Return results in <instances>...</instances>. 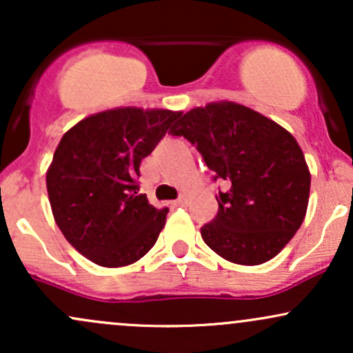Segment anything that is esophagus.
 <instances>
[{
	"label": "esophagus",
	"instance_id": "esophagus-1",
	"mask_svg": "<svg viewBox=\"0 0 353 353\" xmlns=\"http://www.w3.org/2000/svg\"><path fill=\"white\" fill-rule=\"evenodd\" d=\"M188 202H189V197L184 194V196H179V199L174 201L172 204L176 205V208H185V205H188Z\"/></svg>",
	"mask_w": 353,
	"mask_h": 353
}]
</instances>
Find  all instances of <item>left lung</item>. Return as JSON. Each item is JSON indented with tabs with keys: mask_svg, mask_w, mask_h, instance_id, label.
I'll list each match as a JSON object with an SVG mask.
<instances>
[{
	"mask_svg": "<svg viewBox=\"0 0 353 353\" xmlns=\"http://www.w3.org/2000/svg\"><path fill=\"white\" fill-rule=\"evenodd\" d=\"M202 154L219 190L217 216L201 228L214 252L241 265L270 261L302 225L310 172L289 131L242 104L221 101L190 109L174 124Z\"/></svg>",
	"mask_w": 353,
	"mask_h": 353,
	"instance_id": "1",
	"label": "left lung"
}]
</instances>
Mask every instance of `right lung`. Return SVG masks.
<instances>
[{"label": "right lung", "instance_id": "obj_1", "mask_svg": "<svg viewBox=\"0 0 353 353\" xmlns=\"http://www.w3.org/2000/svg\"><path fill=\"white\" fill-rule=\"evenodd\" d=\"M181 112L116 108L79 121L63 136L46 172L56 224L103 267L134 264L156 244L169 209L137 194L139 165Z\"/></svg>", "mask_w": 353, "mask_h": 353}]
</instances>
